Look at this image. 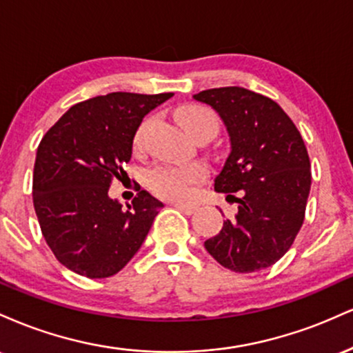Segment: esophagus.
Returning <instances> with one entry per match:
<instances>
[{
    "label": "esophagus",
    "mask_w": 353,
    "mask_h": 353,
    "mask_svg": "<svg viewBox=\"0 0 353 353\" xmlns=\"http://www.w3.org/2000/svg\"><path fill=\"white\" fill-rule=\"evenodd\" d=\"M172 205L176 209H179L181 212L188 214V216H190V214H194L197 210L196 204H182V202H172Z\"/></svg>",
    "instance_id": "esophagus-1"
}]
</instances>
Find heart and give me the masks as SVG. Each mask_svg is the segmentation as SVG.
Here are the masks:
<instances>
[{
  "mask_svg": "<svg viewBox=\"0 0 353 353\" xmlns=\"http://www.w3.org/2000/svg\"><path fill=\"white\" fill-rule=\"evenodd\" d=\"M181 124L188 129L189 134L196 137L202 131H216L219 128V119L216 112L204 106H185L179 111ZM151 119H144L137 125L134 132V148L144 144L145 132H148ZM208 169L201 163L190 164H169L161 163L152 165L148 171L145 181L149 189L156 196L171 201H185L196 192L197 184L204 179Z\"/></svg>",
  "mask_w": 353,
  "mask_h": 353,
  "instance_id": "heart-1",
  "label": "heart"
}]
</instances>
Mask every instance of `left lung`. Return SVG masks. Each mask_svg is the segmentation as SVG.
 <instances>
[{
  "mask_svg": "<svg viewBox=\"0 0 353 353\" xmlns=\"http://www.w3.org/2000/svg\"><path fill=\"white\" fill-rule=\"evenodd\" d=\"M194 99L216 109L228 128L230 154L214 189L239 204L205 249L234 272L267 269L290 249L305 217L312 172L301 132L275 101L245 88L208 89Z\"/></svg>",
  "mask_w": 353,
  "mask_h": 353,
  "instance_id": "8db88e82",
  "label": "left lung"
}]
</instances>
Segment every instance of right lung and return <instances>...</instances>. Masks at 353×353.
<instances>
[{"instance_id": "add662e5", "label": "right lung", "mask_w": 353, "mask_h": 353, "mask_svg": "<svg viewBox=\"0 0 353 353\" xmlns=\"http://www.w3.org/2000/svg\"><path fill=\"white\" fill-rule=\"evenodd\" d=\"M172 92H109L74 104L44 134L36 152L33 204L54 257L72 272L106 279L143 245L163 202L141 190L128 209L108 196L143 117Z\"/></svg>"}]
</instances>
